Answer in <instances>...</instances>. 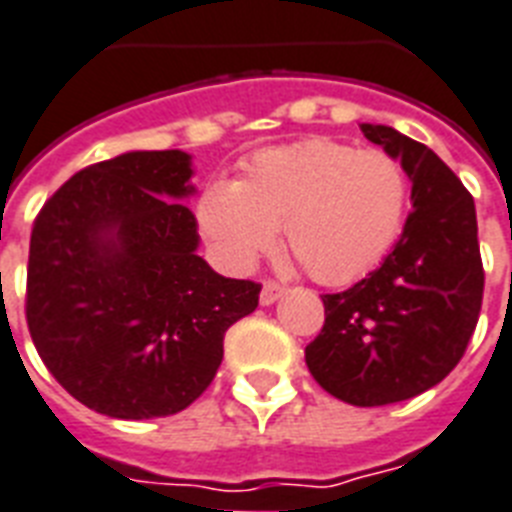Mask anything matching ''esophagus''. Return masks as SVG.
<instances>
[{
	"label": "esophagus",
	"instance_id": "esophagus-1",
	"mask_svg": "<svg viewBox=\"0 0 512 512\" xmlns=\"http://www.w3.org/2000/svg\"><path fill=\"white\" fill-rule=\"evenodd\" d=\"M282 293H285V288H282L280 282L267 280V282H264V285H261V304H264V306L275 304V301L282 296Z\"/></svg>",
	"mask_w": 512,
	"mask_h": 512
}]
</instances>
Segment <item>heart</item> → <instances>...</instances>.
Segmentation results:
<instances>
[{
	"instance_id": "heart-1",
	"label": "heart",
	"mask_w": 512,
	"mask_h": 512,
	"mask_svg": "<svg viewBox=\"0 0 512 512\" xmlns=\"http://www.w3.org/2000/svg\"><path fill=\"white\" fill-rule=\"evenodd\" d=\"M407 203L410 177L399 158L314 137L259 150L235 182H208L195 219L235 272L251 269L282 227L285 248L306 275L346 285L394 248Z\"/></svg>"
}]
</instances>
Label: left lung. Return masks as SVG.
I'll return each mask as SVG.
<instances>
[{
	"mask_svg": "<svg viewBox=\"0 0 512 512\" xmlns=\"http://www.w3.org/2000/svg\"><path fill=\"white\" fill-rule=\"evenodd\" d=\"M404 163L412 211L394 251L365 280L325 293V325L306 346L314 380L341 402L383 407L441 383L463 359L484 301L473 195L423 142L362 124Z\"/></svg>",
	"mask_w": 512,
	"mask_h": 512,
	"instance_id": "left-lung-1",
	"label": "left lung"
}]
</instances>
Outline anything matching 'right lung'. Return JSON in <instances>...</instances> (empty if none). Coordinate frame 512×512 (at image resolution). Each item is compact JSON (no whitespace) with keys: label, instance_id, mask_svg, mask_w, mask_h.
<instances>
[{"label":"right lung","instance_id":"add662e5","mask_svg":"<svg viewBox=\"0 0 512 512\" xmlns=\"http://www.w3.org/2000/svg\"><path fill=\"white\" fill-rule=\"evenodd\" d=\"M190 155L137 150L73 174L36 214L26 322L60 386L121 420L166 418L214 380L261 285L200 259Z\"/></svg>","mask_w":512,"mask_h":512}]
</instances>
